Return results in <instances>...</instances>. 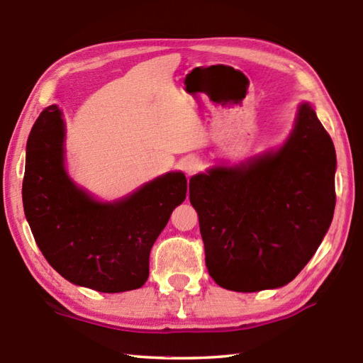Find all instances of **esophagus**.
<instances>
[{
  "label": "esophagus",
  "instance_id": "obj_1",
  "mask_svg": "<svg viewBox=\"0 0 363 363\" xmlns=\"http://www.w3.org/2000/svg\"><path fill=\"white\" fill-rule=\"evenodd\" d=\"M198 169H200V162L195 157H189L186 162H184V172H186L189 176L195 174Z\"/></svg>",
  "mask_w": 363,
  "mask_h": 363
}]
</instances>
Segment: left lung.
<instances>
[{
    "instance_id": "left-lung-1",
    "label": "left lung",
    "mask_w": 363,
    "mask_h": 363,
    "mask_svg": "<svg viewBox=\"0 0 363 363\" xmlns=\"http://www.w3.org/2000/svg\"><path fill=\"white\" fill-rule=\"evenodd\" d=\"M335 147L313 106L301 104L279 151L190 179L206 267L218 286H285L313 257L335 209Z\"/></svg>"
}]
</instances>
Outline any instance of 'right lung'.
Masks as SVG:
<instances>
[{
    "label": "right lung",
    "instance_id": "right-lung-1",
    "mask_svg": "<svg viewBox=\"0 0 363 363\" xmlns=\"http://www.w3.org/2000/svg\"><path fill=\"white\" fill-rule=\"evenodd\" d=\"M186 194V176L176 172L119 201L94 200L64 168V121L56 105L40 113L28 137L25 216L50 266L74 285L99 293L143 286L151 248Z\"/></svg>",
    "mask_w": 363,
    "mask_h": 363
}]
</instances>
